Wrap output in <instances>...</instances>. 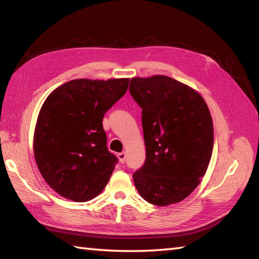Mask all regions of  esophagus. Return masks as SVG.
Listing matches in <instances>:
<instances>
[{
  "instance_id": "obj_1",
  "label": "esophagus",
  "mask_w": 259,
  "mask_h": 259,
  "mask_svg": "<svg viewBox=\"0 0 259 259\" xmlns=\"http://www.w3.org/2000/svg\"><path fill=\"white\" fill-rule=\"evenodd\" d=\"M118 159H119V161L121 162V163H123L124 161H125V152H120V153H118Z\"/></svg>"
}]
</instances>
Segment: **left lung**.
I'll list each match as a JSON object with an SVG mask.
<instances>
[{
	"label": "left lung",
	"instance_id": "8db88e82",
	"mask_svg": "<svg viewBox=\"0 0 259 259\" xmlns=\"http://www.w3.org/2000/svg\"><path fill=\"white\" fill-rule=\"evenodd\" d=\"M130 95L142 109L146 161L134 174L146 201L168 206L200 184L213 147L212 119L203 98L166 75L133 78Z\"/></svg>",
	"mask_w": 259,
	"mask_h": 259
}]
</instances>
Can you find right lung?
<instances>
[{
    "label": "right lung",
    "mask_w": 259,
    "mask_h": 259,
    "mask_svg": "<svg viewBox=\"0 0 259 259\" xmlns=\"http://www.w3.org/2000/svg\"><path fill=\"white\" fill-rule=\"evenodd\" d=\"M129 80H71L46 99L33 151L42 177L60 196L84 202L107 186L118 159L107 148L102 119Z\"/></svg>",
    "instance_id": "right-lung-1"
}]
</instances>
